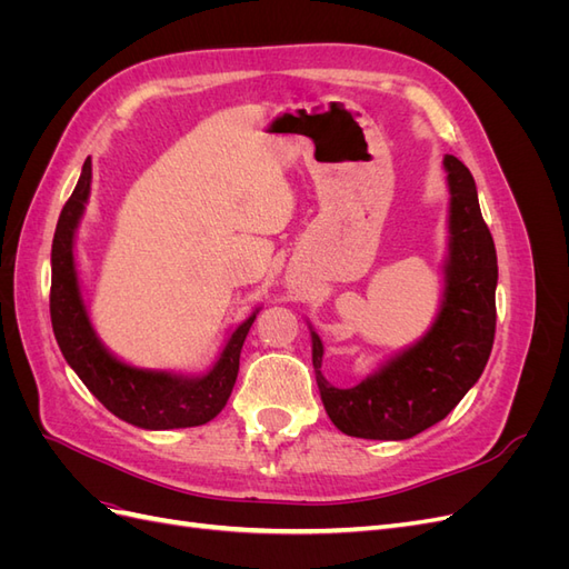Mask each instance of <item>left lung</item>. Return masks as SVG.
Listing matches in <instances>:
<instances>
[{
    "mask_svg": "<svg viewBox=\"0 0 569 569\" xmlns=\"http://www.w3.org/2000/svg\"><path fill=\"white\" fill-rule=\"evenodd\" d=\"M443 168L451 192V239L441 311L432 330L349 389L325 380L322 341L311 332L322 406L349 437L401 441L425 432L460 403L489 360L498 282L493 237L481 218L470 170L451 153L443 157Z\"/></svg>",
    "mask_w": 569,
    "mask_h": 569,
    "instance_id": "8db88e82",
    "label": "left lung"
}]
</instances>
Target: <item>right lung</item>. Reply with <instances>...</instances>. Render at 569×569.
I'll use <instances>...</instances> for the list:
<instances>
[{
    "instance_id": "obj_1",
    "label": "right lung",
    "mask_w": 569,
    "mask_h": 569,
    "mask_svg": "<svg viewBox=\"0 0 569 569\" xmlns=\"http://www.w3.org/2000/svg\"><path fill=\"white\" fill-rule=\"evenodd\" d=\"M90 182L92 161L88 159L71 199L59 216L54 242H51L49 313L66 363L116 418L134 427L180 429L206 425L230 399L239 372V353L258 311L237 327L216 366L201 377L132 368L111 356L94 335L88 308L82 303L73 256L76 228L90 197Z\"/></svg>"
}]
</instances>
